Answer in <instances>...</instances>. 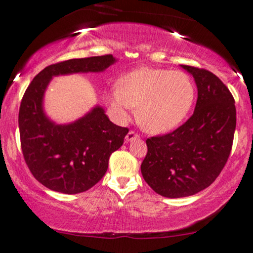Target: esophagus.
<instances>
[{
    "label": "esophagus",
    "mask_w": 253,
    "mask_h": 253,
    "mask_svg": "<svg viewBox=\"0 0 253 253\" xmlns=\"http://www.w3.org/2000/svg\"><path fill=\"white\" fill-rule=\"evenodd\" d=\"M139 137H140V134L135 133L134 130H129V132L127 133L126 137H125V140H126V141H132V140L139 139Z\"/></svg>",
    "instance_id": "obj_1"
}]
</instances>
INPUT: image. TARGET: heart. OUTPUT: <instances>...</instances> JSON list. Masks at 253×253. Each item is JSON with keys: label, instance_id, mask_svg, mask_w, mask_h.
Returning a JSON list of instances; mask_svg holds the SVG:
<instances>
[{"label": "heart", "instance_id": "obj_1", "mask_svg": "<svg viewBox=\"0 0 253 253\" xmlns=\"http://www.w3.org/2000/svg\"><path fill=\"white\" fill-rule=\"evenodd\" d=\"M195 94L194 82L187 73L141 68L121 77L106 99L118 119L127 120L133 107H137L140 125L159 134L182 124L193 107Z\"/></svg>", "mask_w": 253, "mask_h": 253}]
</instances>
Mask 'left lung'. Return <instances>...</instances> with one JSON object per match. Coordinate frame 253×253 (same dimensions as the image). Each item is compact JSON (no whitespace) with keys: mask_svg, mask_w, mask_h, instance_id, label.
<instances>
[{"mask_svg":"<svg viewBox=\"0 0 253 253\" xmlns=\"http://www.w3.org/2000/svg\"><path fill=\"white\" fill-rule=\"evenodd\" d=\"M197 85V101L189 119L165 135L146 140L141 164L145 181L165 197H187L206 189L228 161L236 129V106L231 92L218 77L189 65Z\"/></svg>","mask_w":253,"mask_h":253,"instance_id":"obj_1","label":"left lung"}]
</instances>
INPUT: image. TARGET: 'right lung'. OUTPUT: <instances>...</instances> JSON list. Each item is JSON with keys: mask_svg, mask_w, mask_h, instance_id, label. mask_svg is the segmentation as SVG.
I'll list each match as a JSON object with an SVG mask.
<instances>
[{"mask_svg": "<svg viewBox=\"0 0 253 253\" xmlns=\"http://www.w3.org/2000/svg\"><path fill=\"white\" fill-rule=\"evenodd\" d=\"M116 62L112 55L69 59L46 66L33 79L22 98L18 126L21 148L29 170L38 182L63 194H79L97 184L119 149L128 128L111 123L100 106L69 125L45 117L43 95L53 76L100 72Z\"/></svg>", "mask_w": 253, "mask_h": 253, "instance_id": "right-lung-1", "label": "right lung"}]
</instances>
